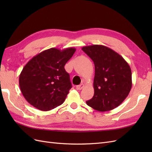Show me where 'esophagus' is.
<instances>
[{"mask_svg":"<svg viewBox=\"0 0 152 152\" xmlns=\"http://www.w3.org/2000/svg\"><path fill=\"white\" fill-rule=\"evenodd\" d=\"M83 87H84V84H83V83H81V84H80V85L77 86L76 87V89L77 90H81V89H82V88H83Z\"/></svg>","mask_w":152,"mask_h":152,"instance_id":"esophagus-1","label":"esophagus"}]
</instances>
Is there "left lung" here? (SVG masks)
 <instances>
[{"instance_id":"1","label":"left lung","mask_w":152,"mask_h":152,"mask_svg":"<svg viewBox=\"0 0 152 152\" xmlns=\"http://www.w3.org/2000/svg\"><path fill=\"white\" fill-rule=\"evenodd\" d=\"M95 64L94 95L87 104L100 112L109 111L121 104L132 87L131 68L120 55L102 45L83 47Z\"/></svg>"}]
</instances>
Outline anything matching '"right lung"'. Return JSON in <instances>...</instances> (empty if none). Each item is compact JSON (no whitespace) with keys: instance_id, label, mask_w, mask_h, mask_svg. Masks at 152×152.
<instances>
[{"instance_id":"add662e5","label":"right lung","mask_w":152,"mask_h":152,"mask_svg":"<svg viewBox=\"0 0 152 152\" xmlns=\"http://www.w3.org/2000/svg\"><path fill=\"white\" fill-rule=\"evenodd\" d=\"M76 49L50 48L33 57L19 75V84L27 101L42 111L62 104L72 88L64 65Z\"/></svg>"}]
</instances>
